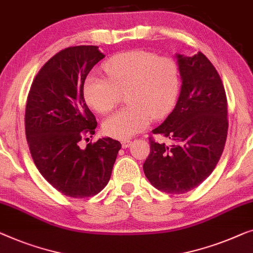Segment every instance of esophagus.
<instances>
[{"label": "esophagus", "mask_w": 253, "mask_h": 253, "mask_svg": "<svg viewBox=\"0 0 253 253\" xmlns=\"http://www.w3.org/2000/svg\"><path fill=\"white\" fill-rule=\"evenodd\" d=\"M131 146V141L130 140H124L122 141V147L123 148H129Z\"/></svg>", "instance_id": "1"}]
</instances>
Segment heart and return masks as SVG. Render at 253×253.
<instances>
[{"label": "heart", "instance_id": "obj_1", "mask_svg": "<svg viewBox=\"0 0 253 253\" xmlns=\"http://www.w3.org/2000/svg\"><path fill=\"white\" fill-rule=\"evenodd\" d=\"M107 78L87 75L83 97L97 113L104 114L119 104L122 94L129 106L109 115L102 123L108 137L127 140L169 113L180 89V74L175 60L146 50H133L106 61Z\"/></svg>", "mask_w": 253, "mask_h": 253}]
</instances>
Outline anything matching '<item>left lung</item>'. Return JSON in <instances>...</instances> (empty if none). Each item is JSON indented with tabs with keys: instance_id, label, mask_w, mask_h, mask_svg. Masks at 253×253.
I'll list each match as a JSON object with an SVG mask.
<instances>
[{
	"instance_id": "obj_1",
	"label": "left lung",
	"mask_w": 253,
	"mask_h": 253,
	"mask_svg": "<svg viewBox=\"0 0 253 253\" xmlns=\"http://www.w3.org/2000/svg\"><path fill=\"white\" fill-rule=\"evenodd\" d=\"M181 89L175 107L153 130L172 141L149 138L151 153L144 163L149 182L169 194H184L212 173L224 151L228 130L227 98L214 66L202 52L175 54Z\"/></svg>"
}]
</instances>
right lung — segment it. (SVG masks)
<instances>
[{
  "label": "right lung",
  "instance_id": "add662e5",
  "mask_svg": "<svg viewBox=\"0 0 253 253\" xmlns=\"http://www.w3.org/2000/svg\"><path fill=\"white\" fill-rule=\"evenodd\" d=\"M104 57L96 45L66 47L40 69L27 97L25 130L33 161L52 187L75 199L105 188L122 147L109 137L79 146L97 127L83 83Z\"/></svg>",
  "mask_w": 253,
  "mask_h": 253
}]
</instances>
